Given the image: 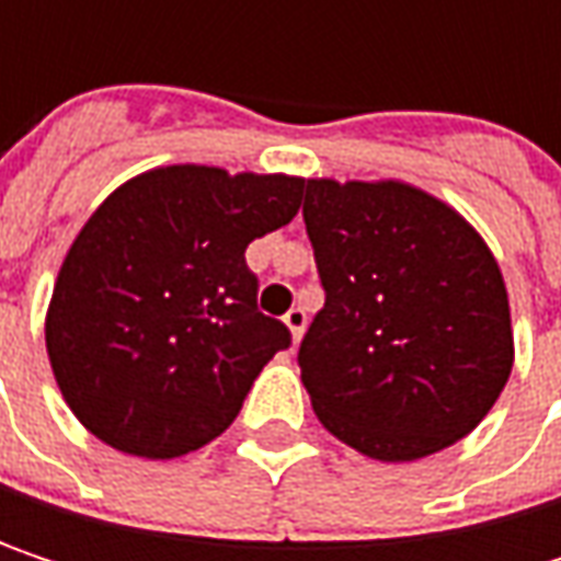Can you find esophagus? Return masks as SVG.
<instances>
[{
    "mask_svg": "<svg viewBox=\"0 0 561 561\" xmlns=\"http://www.w3.org/2000/svg\"><path fill=\"white\" fill-rule=\"evenodd\" d=\"M282 321H285V328L291 331V337H295V341H301V334H305V328H308V314H305V308H288Z\"/></svg>",
    "mask_w": 561,
    "mask_h": 561,
    "instance_id": "1",
    "label": "esophagus"
}]
</instances>
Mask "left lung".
I'll return each instance as SVG.
<instances>
[{
    "label": "left lung",
    "mask_w": 561,
    "mask_h": 561,
    "mask_svg": "<svg viewBox=\"0 0 561 561\" xmlns=\"http://www.w3.org/2000/svg\"><path fill=\"white\" fill-rule=\"evenodd\" d=\"M324 308L301 347L321 425L377 461L465 438L513 367L506 285L465 217L399 181H301Z\"/></svg>",
    "instance_id": "1"
}]
</instances>
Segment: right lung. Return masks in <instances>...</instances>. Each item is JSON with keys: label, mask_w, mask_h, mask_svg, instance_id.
Masks as SVG:
<instances>
[{"label": "right lung", "mask_w": 561, "mask_h": 561, "mask_svg": "<svg viewBox=\"0 0 561 561\" xmlns=\"http://www.w3.org/2000/svg\"><path fill=\"white\" fill-rule=\"evenodd\" d=\"M301 207V178L156 169L116 187L77 233L45 341L73 415L139 458L217 438L291 344L256 308L247 247Z\"/></svg>", "instance_id": "right-lung-1"}]
</instances>
